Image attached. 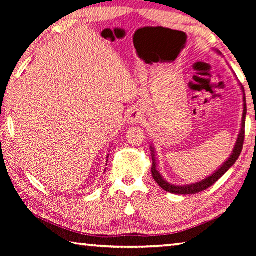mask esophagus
<instances>
[{
	"instance_id": "34e87169",
	"label": "esophagus",
	"mask_w": 256,
	"mask_h": 256,
	"mask_svg": "<svg viewBox=\"0 0 256 256\" xmlns=\"http://www.w3.org/2000/svg\"><path fill=\"white\" fill-rule=\"evenodd\" d=\"M144 118V114L142 110L138 108H133L128 114V121L131 123H140Z\"/></svg>"
}]
</instances>
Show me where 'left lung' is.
Masks as SVG:
<instances>
[{"label": "left lung", "instance_id": "1", "mask_svg": "<svg viewBox=\"0 0 256 256\" xmlns=\"http://www.w3.org/2000/svg\"><path fill=\"white\" fill-rule=\"evenodd\" d=\"M242 90H243V102H244V110H243V118H242V128L240 134H238V138L236 140V144L234 146V150H233V153L230 156V158L228 160L224 165L220 167V170H216V172L212 174L211 176H209L206 179H204L202 182H196L194 184H188V186H176V184H172L170 182H167L166 180L162 179L160 176V174L157 172L156 170V164H155V158L153 155V166H152V175H153V178L155 179V182L160 184V187H162L165 192H168L170 194H194L200 192H204V190L208 189L211 187L212 184H216L219 179L224 175V174L230 170V168L234 165V162L238 160V156H240L242 148H243V144H244V138H246V94H244V88L243 86ZM152 152L153 150V148H150Z\"/></svg>", "mask_w": 256, "mask_h": 256}]
</instances>
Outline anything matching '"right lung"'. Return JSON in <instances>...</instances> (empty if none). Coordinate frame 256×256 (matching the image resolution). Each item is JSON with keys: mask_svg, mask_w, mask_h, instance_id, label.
I'll return each mask as SVG.
<instances>
[{"mask_svg": "<svg viewBox=\"0 0 256 256\" xmlns=\"http://www.w3.org/2000/svg\"><path fill=\"white\" fill-rule=\"evenodd\" d=\"M106 158H108V157H106ZM106 164H108V160H106Z\"/></svg>", "mask_w": 256, "mask_h": 256, "instance_id": "obj_1", "label": "right lung"}]
</instances>
